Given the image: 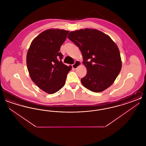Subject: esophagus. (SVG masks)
Masks as SVG:
<instances>
[{"instance_id": "esophagus-1", "label": "esophagus", "mask_w": 146, "mask_h": 146, "mask_svg": "<svg viewBox=\"0 0 146 146\" xmlns=\"http://www.w3.org/2000/svg\"><path fill=\"white\" fill-rule=\"evenodd\" d=\"M80 64L81 62L79 61H76L75 63L73 64H72V67L74 69H76Z\"/></svg>"}]
</instances>
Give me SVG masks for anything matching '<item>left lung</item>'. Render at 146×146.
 <instances>
[{
  "mask_svg": "<svg viewBox=\"0 0 146 146\" xmlns=\"http://www.w3.org/2000/svg\"><path fill=\"white\" fill-rule=\"evenodd\" d=\"M68 38L80 50L87 74L81 79L84 86L94 92L106 90L114 83L121 68L116 44L104 33L86 28L72 31Z\"/></svg>",
  "mask_w": 146,
  "mask_h": 146,
  "instance_id": "left-lung-1",
  "label": "left lung"
}]
</instances>
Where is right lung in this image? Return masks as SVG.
Returning a JSON list of instances; mask_svg holds the SVG:
<instances>
[{
    "instance_id": "1",
    "label": "right lung",
    "mask_w": 146,
    "mask_h": 146,
    "mask_svg": "<svg viewBox=\"0 0 146 146\" xmlns=\"http://www.w3.org/2000/svg\"><path fill=\"white\" fill-rule=\"evenodd\" d=\"M69 31L50 29L42 32L32 41L27 54V66L31 79L49 94L60 90L72 69L63 63L60 48Z\"/></svg>"
}]
</instances>
